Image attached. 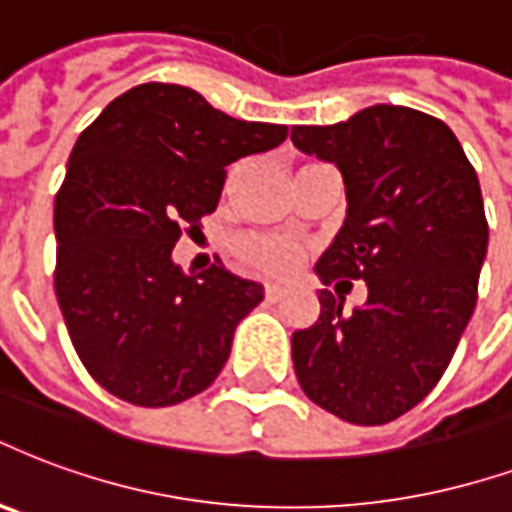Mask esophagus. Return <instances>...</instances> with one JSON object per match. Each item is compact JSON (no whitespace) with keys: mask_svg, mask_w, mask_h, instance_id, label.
Returning <instances> with one entry per match:
<instances>
[{"mask_svg":"<svg viewBox=\"0 0 512 512\" xmlns=\"http://www.w3.org/2000/svg\"><path fill=\"white\" fill-rule=\"evenodd\" d=\"M282 295H285V287L266 285V298H268V301H279Z\"/></svg>","mask_w":512,"mask_h":512,"instance_id":"34e87169","label":"esophagus"}]
</instances>
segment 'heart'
Masks as SVG:
<instances>
[{"label":"heart","mask_w":512,"mask_h":512,"mask_svg":"<svg viewBox=\"0 0 512 512\" xmlns=\"http://www.w3.org/2000/svg\"><path fill=\"white\" fill-rule=\"evenodd\" d=\"M236 263L246 274L257 276H287L304 260V246H298L290 238L263 236V233H249L233 244Z\"/></svg>","instance_id":"b5f03b06"}]
</instances>
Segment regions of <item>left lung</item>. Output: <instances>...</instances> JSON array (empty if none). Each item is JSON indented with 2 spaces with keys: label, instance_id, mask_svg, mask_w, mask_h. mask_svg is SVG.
<instances>
[{
  "label": "left lung",
  "instance_id": "1",
  "mask_svg": "<svg viewBox=\"0 0 512 512\" xmlns=\"http://www.w3.org/2000/svg\"><path fill=\"white\" fill-rule=\"evenodd\" d=\"M290 140L333 162L347 189L342 230L314 271L323 285L369 287L352 312L320 290V317L293 333L295 377L336 418L391 423L429 396L478 304L488 249L478 173L445 121L404 105L301 124Z\"/></svg>",
  "mask_w": 512,
  "mask_h": 512
}]
</instances>
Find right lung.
Returning <instances> with one entry per match:
<instances>
[{"label":"right lung","instance_id":"right-lung-1","mask_svg":"<svg viewBox=\"0 0 512 512\" xmlns=\"http://www.w3.org/2000/svg\"><path fill=\"white\" fill-rule=\"evenodd\" d=\"M287 124L241 121L195 89L140 83L81 132L56 195L54 287L78 358L135 407H170L222 372L263 285L173 246L219 203L227 165L276 149Z\"/></svg>","mask_w":512,"mask_h":512}]
</instances>
